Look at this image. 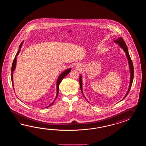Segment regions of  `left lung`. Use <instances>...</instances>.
<instances>
[{
    "label": "left lung",
    "instance_id": "8db88e82",
    "mask_svg": "<svg viewBox=\"0 0 146 146\" xmlns=\"http://www.w3.org/2000/svg\"><path fill=\"white\" fill-rule=\"evenodd\" d=\"M114 42L116 43H118L119 46L121 47V48H123V50H124V52L126 53V55L127 57V59H128V64L129 65V69H130V84H129V88L128 90L127 91V92L125 96H124L123 99H124L126 96H127V94L129 93V91H130V88L131 87V85L133 84V62L131 60L130 58L129 54L128 53V48L126 46V44L125 43V41L123 40V39L121 38V37L118 38L117 39H116V40H114ZM79 83H80V87L81 91L82 92V93H83L82 92V79H81V76L80 75V78H79Z\"/></svg>",
    "mask_w": 146,
    "mask_h": 146
}]
</instances>
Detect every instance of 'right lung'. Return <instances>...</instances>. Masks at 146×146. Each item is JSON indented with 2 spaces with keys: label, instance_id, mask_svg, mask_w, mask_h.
I'll use <instances>...</instances> for the list:
<instances>
[{
  "label": "right lung",
  "instance_id": "obj_1",
  "mask_svg": "<svg viewBox=\"0 0 146 146\" xmlns=\"http://www.w3.org/2000/svg\"><path fill=\"white\" fill-rule=\"evenodd\" d=\"M23 43V41L22 43H21V44L20 45L19 50H18V52L17 53V54H16V55L15 56V58L13 59V61L12 67H11V81H12V84H13V71L15 70V69L16 68V62H17V55H18L19 53H20V50H21V47H22ZM71 70H72V69L71 68L67 69V70H66L65 71H64V72H62L61 74L59 75V77H58V79H57V94H56V98H55V100H56L57 97V96H58V92H59V84H60V82H61V81H62V79H63L66 76L67 74H68L71 71ZM54 101H54L52 103L50 104V106H47L46 108H48V107H49L50 106H52Z\"/></svg>",
  "mask_w": 146,
  "mask_h": 146
}]
</instances>
